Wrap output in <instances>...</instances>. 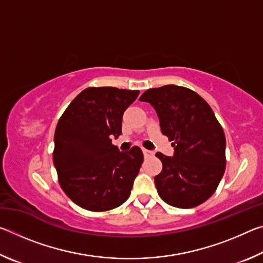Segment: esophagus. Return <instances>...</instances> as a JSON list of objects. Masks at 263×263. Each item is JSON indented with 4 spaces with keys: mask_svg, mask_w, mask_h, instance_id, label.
I'll return each mask as SVG.
<instances>
[{
    "mask_svg": "<svg viewBox=\"0 0 263 263\" xmlns=\"http://www.w3.org/2000/svg\"><path fill=\"white\" fill-rule=\"evenodd\" d=\"M142 153H144V157L145 158H151V157H153V155H154V153L152 152V151L146 149V148L142 149Z\"/></svg>",
    "mask_w": 263,
    "mask_h": 263,
    "instance_id": "34e87169",
    "label": "esophagus"
}]
</instances>
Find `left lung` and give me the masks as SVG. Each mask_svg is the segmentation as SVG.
Returning <instances> with one entry per match:
<instances>
[{"instance_id":"left-lung-1","label":"left lung","mask_w":263,"mask_h":263,"mask_svg":"<svg viewBox=\"0 0 263 263\" xmlns=\"http://www.w3.org/2000/svg\"><path fill=\"white\" fill-rule=\"evenodd\" d=\"M139 101L157 111L162 135L175 151L174 157L155 154L162 162L154 177L159 196L175 208L201 205L216 191L226 166L225 135L210 105L175 84L148 89Z\"/></svg>"}]
</instances>
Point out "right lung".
<instances>
[{
  "label": "right lung",
  "instance_id": "obj_1",
  "mask_svg": "<svg viewBox=\"0 0 263 263\" xmlns=\"http://www.w3.org/2000/svg\"><path fill=\"white\" fill-rule=\"evenodd\" d=\"M139 90L84 89L65 110L54 133L53 162L64 193L82 209L109 211L130 197L144 155L138 146L121 152L123 114Z\"/></svg>",
  "mask_w": 263,
  "mask_h": 263
}]
</instances>
